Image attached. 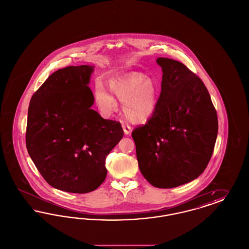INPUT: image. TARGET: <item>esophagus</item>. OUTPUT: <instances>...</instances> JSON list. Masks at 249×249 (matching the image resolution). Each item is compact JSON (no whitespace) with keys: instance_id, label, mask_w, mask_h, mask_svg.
I'll return each mask as SVG.
<instances>
[{"instance_id":"1","label":"esophagus","mask_w":249,"mask_h":249,"mask_svg":"<svg viewBox=\"0 0 249 249\" xmlns=\"http://www.w3.org/2000/svg\"><path fill=\"white\" fill-rule=\"evenodd\" d=\"M122 128H123L124 133H125L126 135H129L130 132H131V127H130L128 123H126V122H123V123H122Z\"/></svg>"}]
</instances>
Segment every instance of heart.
<instances>
[{
	"label": "heart",
	"mask_w": 249,
	"mask_h": 249,
	"mask_svg": "<svg viewBox=\"0 0 249 249\" xmlns=\"http://www.w3.org/2000/svg\"><path fill=\"white\" fill-rule=\"evenodd\" d=\"M110 89L124 104L126 118L132 123H144L152 117L157 106V89L150 78L142 73H131L110 82ZM95 99L105 115H110L117 102L103 85L95 89Z\"/></svg>",
	"instance_id": "heart-1"
}]
</instances>
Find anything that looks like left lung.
Returning a JSON list of instances; mask_svg holds the SVG:
<instances>
[{
    "instance_id": "left-lung-1",
    "label": "left lung",
    "mask_w": 249,
    "mask_h": 249,
    "mask_svg": "<svg viewBox=\"0 0 249 249\" xmlns=\"http://www.w3.org/2000/svg\"><path fill=\"white\" fill-rule=\"evenodd\" d=\"M161 91L154 114L131 136L143 178L160 189L196 179L207 167L217 136L216 111L201 79L183 63L158 58Z\"/></svg>"
}]
</instances>
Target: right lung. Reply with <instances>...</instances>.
Listing matches in <instances>:
<instances>
[{
  "instance_id": "1",
  "label": "right lung",
  "mask_w": 249,
  "mask_h": 249,
  "mask_svg": "<svg viewBox=\"0 0 249 249\" xmlns=\"http://www.w3.org/2000/svg\"><path fill=\"white\" fill-rule=\"evenodd\" d=\"M93 66H68L49 75L33 95L26 146L50 186L71 193L93 191L107 178L106 159L122 139L120 123L91 109Z\"/></svg>"
}]
</instances>
